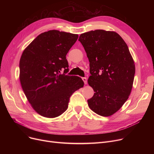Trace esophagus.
<instances>
[{
	"label": "esophagus",
	"instance_id": "esophagus-1",
	"mask_svg": "<svg viewBox=\"0 0 154 154\" xmlns=\"http://www.w3.org/2000/svg\"><path fill=\"white\" fill-rule=\"evenodd\" d=\"M82 80H83V81H84V84H87V78H86V77H82Z\"/></svg>",
	"mask_w": 154,
	"mask_h": 154
}]
</instances>
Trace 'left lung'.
Masks as SVG:
<instances>
[{
	"label": "left lung",
	"instance_id": "left-lung-1",
	"mask_svg": "<svg viewBox=\"0 0 154 154\" xmlns=\"http://www.w3.org/2000/svg\"><path fill=\"white\" fill-rule=\"evenodd\" d=\"M90 62L88 84L95 92L88 107L103 117L117 112L130 95L135 64L123 38L114 31L95 30L80 35Z\"/></svg>",
	"mask_w": 154,
	"mask_h": 154
}]
</instances>
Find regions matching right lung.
Wrapping results in <instances>:
<instances>
[{
    "label": "right lung",
    "instance_id": "1",
    "mask_svg": "<svg viewBox=\"0 0 154 154\" xmlns=\"http://www.w3.org/2000/svg\"><path fill=\"white\" fill-rule=\"evenodd\" d=\"M78 37L57 30L45 32L21 55V86L31 106L40 116L55 118L62 114L68 108L70 97L84 85L80 77L66 74L69 72L66 55Z\"/></svg>",
    "mask_w": 154,
    "mask_h": 154
}]
</instances>
